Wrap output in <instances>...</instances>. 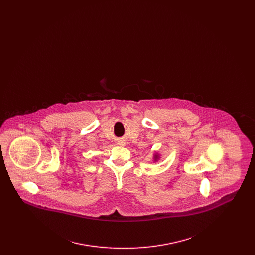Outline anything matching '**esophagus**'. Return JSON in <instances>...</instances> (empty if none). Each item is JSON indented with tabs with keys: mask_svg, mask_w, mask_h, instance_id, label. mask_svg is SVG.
Listing matches in <instances>:
<instances>
[{
	"mask_svg": "<svg viewBox=\"0 0 255 255\" xmlns=\"http://www.w3.org/2000/svg\"><path fill=\"white\" fill-rule=\"evenodd\" d=\"M118 144L121 146H124L126 143H125V141H124V140H120V141H118Z\"/></svg>",
	"mask_w": 255,
	"mask_h": 255,
	"instance_id": "1",
	"label": "esophagus"
}]
</instances>
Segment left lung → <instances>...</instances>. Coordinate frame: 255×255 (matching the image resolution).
Segmentation results:
<instances>
[{
    "label": "left lung",
    "instance_id": "obj_1",
    "mask_svg": "<svg viewBox=\"0 0 255 255\" xmlns=\"http://www.w3.org/2000/svg\"><path fill=\"white\" fill-rule=\"evenodd\" d=\"M154 159H155V160H157V159H158V155H155V157H154Z\"/></svg>",
    "mask_w": 255,
    "mask_h": 255
}]
</instances>
